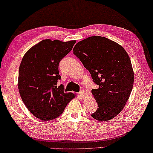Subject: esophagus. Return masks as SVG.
<instances>
[{
  "mask_svg": "<svg viewBox=\"0 0 153 153\" xmlns=\"http://www.w3.org/2000/svg\"><path fill=\"white\" fill-rule=\"evenodd\" d=\"M79 95L82 97H84L85 96V92L83 90H82V91H80V92L79 93Z\"/></svg>",
  "mask_w": 153,
  "mask_h": 153,
  "instance_id": "esophagus-1",
  "label": "esophagus"
}]
</instances>
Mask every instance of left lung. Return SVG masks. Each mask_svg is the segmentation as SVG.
Returning <instances> with one entry per match:
<instances>
[{
	"instance_id": "left-lung-1",
	"label": "left lung",
	"mask_w": 153,
	"mask_h": 153,
	"mask_svg": "<svg viewBox=\"0 0 153 153\" xmlns=\"http://www.w3.org/2000/svg\"><path fill=\"white\" fill-rule=\"evenodd\" d=\"M73 51L98 85L91 91L98 104L91 116L102 122L115 118L124 108L134 85L129 55L118 43L97 35L78 42Z\"/></svg>"
}]
</instances>
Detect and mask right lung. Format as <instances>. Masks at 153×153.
<instances>
[{
	"instance_id": "1",
	"label": "right lung",
	"mask_w": 153,
	"mask_h": 153,
	"mask_svg": "<svg viewBox=\"0 0 153 153\" xmlns=\"http://www.w3.org/2000/svg\"><path fill=\"white\" fill-rule=\"evenodd\" d=\"M76 41L63 42L45 39L30 48L19 68V95L30 112L43 121L57 118L73 99L72 93H65L63 85L57 87L61 76L60 61L71 51Z\"/></svg>"
}]
</instances>
